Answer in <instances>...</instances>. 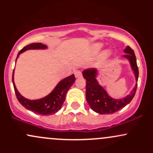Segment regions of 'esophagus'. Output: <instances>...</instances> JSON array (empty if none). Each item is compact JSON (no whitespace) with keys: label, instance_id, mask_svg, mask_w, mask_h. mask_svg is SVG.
Here are the masks:
<instances>
[{"label":"esophagus","instance_id":"esophagus-1","mask_svg":"<svg viewBox=\"0 0 153 153\" xmlns=\"http://www.w3.org/2000/svg\"><path fill=\"white\" fill-rule=\"evenodd\" d=\"M74 73H75V78H81V77H82L81 71H79V70H76V71L74 72Z\"/></svg>","mask_w":153,"mask_h":153}]
</instances>
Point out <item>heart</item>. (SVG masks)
I'll list each match as a JSON object with an SVG mask.
<instances>
[{"mask_svg": "<svg viewBox=\"0 0 153 153\" xmlns=\"http://www.w3.org/2000/svg\"><path fill=\"white\" fill-rule=\"evenodd\" d=\"M102 47H103L102 44H101V43L95 44V45H94V47H93V50H94V52H99V51L101 50V48H102ZM110 54H111L110 51L107 50L103 54V57H104V58H106V57H108Z\"/></svg>", "mask_w": 153, "mask_h": 153, "instance_id": "heart-1", "label": "heart"}]
</instances>
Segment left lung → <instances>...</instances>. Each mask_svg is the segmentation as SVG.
<instances>
[{"instance_id": "1", "label": "left lung", "mask_w": 153, "mask_h": 153, "mask_svg": "<svg viewBox=\"0 0 153 153\" xmlns=\"http://www.w3.org/2000/svg\"><path fill=\"white\" fill-rule=\"evenodd\" d=\"M124 52L126 53L124 57L129 59L136 80L137 81L139 70L134 50L128 46L124 49ZM96 70L95 69L85 70L82 72L83 78L86 80V100L89 106L94 111L101 114H111L122 109L126 105L131 102L136 93L137 84H136L134 88L127 97L121 99H114L110 97L106 91L98 83L96 79Z\"/></svg>"}]
</instances>
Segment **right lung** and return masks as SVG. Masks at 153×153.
Segmentation results:
<instances>
[{"label":"right lung","instance_id":"right-lung-1","mask_svg":"<svg viewBox=\"0 0 153 153\" xmlns=\"http://www.w3.org/2000/svg\"><path fill=\"white\" fill-rule=\"evenodd\" d=\"M47 46L41 43H33L31 45L24 47L22 50L19 51L17 57L23 52H25L28 50H34V49H45ZM75 78L74 75H71V76L63 79L59 82L58 85L56 86L53 91L49 94L46 97L38 100H29L24 98L17 91L16 88L13 82V72L12 81H13V88H14L15 94L17 99L19 103L23 106L25 107L27 109L41 115H51L54 114L56 112L58 111L62 107V103H64L65 99V96L68 91L69 90L71 85L74 83Z\"/></svg>","mask_w":153,"mask_h":153}]
</instances>
